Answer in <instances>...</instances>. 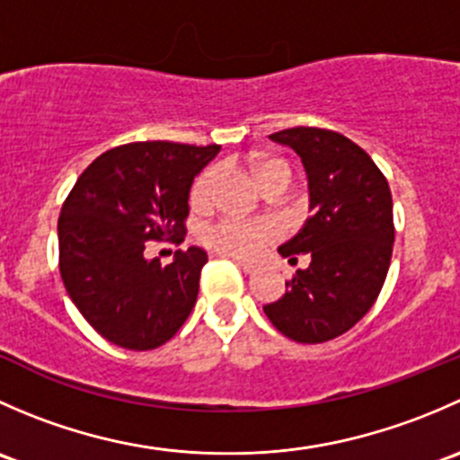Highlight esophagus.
Here are the masks:
<instances>
[{
    "mask_svg": "<svg viewBox=\"0 0 460 460\" xmlns=\"http://www.w3.org/2000/svg\"><path fill=\"white\" fill-rule=\"evenodd\" d=\"M226 258L234 260V262L238 264V267L243 269L244 273H253V269H256V264H253V262H247V260H243V258H235V256H226Z\"/></svg>",
    "mask_w": 460,
    "mask_h": 460,
    "instance_id": "34e87169",
    "label": "esophagus"
}]
</instances>
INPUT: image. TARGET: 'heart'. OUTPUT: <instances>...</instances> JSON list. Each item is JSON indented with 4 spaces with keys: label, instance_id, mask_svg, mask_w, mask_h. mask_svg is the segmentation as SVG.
<instances>
[{
    "label": "heart",
    "instance_id": "1",
    "mask_svg": "<svg viewBox=\"0 0 460 460\" xmlns=\"http://www.w3.org/2000/svg\"><path fill=\"white\" fill-rule=\"evenodd\" d=\"M252 171L267 191L273 189H287L291 182V169L280 157H256L252 162ZM220 166L202 171L191 187V207L202 208L213 207L217 200V193L222 189ZM276 238V229L269 222H243V220H220L216 225H208L202 229V240L211 244L213 249L222 253H229L235 258H253Z\"/></svg>",
    "mask_w": 460,
    "mask_h": 460
}]
</instances>
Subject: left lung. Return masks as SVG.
I'll use <instances>...</instances> for the list:
<instances>
[{
	"instance_id": "8db88e82",
	"label": "left lung",
	"mask_w": 460,
	"mask_h": 460,
	"mask_svg": "<svg viewBox=\"0 0 460 460\" xmlns=\"http://www.w3.org/2000/svg\"><path fill=\"white\" fill-rule=\"evenodd\" d=\"M269 137L303 160L312 217L278 249L291 264L307 253L309 267L262 309L291 341L327 342L349 332L383 289L394 247L392 191L372 157L341 133L296 127Z\"/></svg>"
}]
</instances>
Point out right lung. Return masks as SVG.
<instances>
[{
  "label": "right lung",
  "instance_id": "obj_1",
  "mask_svg": "<svg viewBox=\"0 0 460 460\" xmlns=\"http://www.w3.org/2000/svg\"><path fill=\"white\" fill-rule=\"evenodd\" d=\"M220 146L131 142L102 153L68 193L58 222L59 273L86 323L113 345L146 351L178 333L196 305L207 252L171 264L148 240H184L193 178Z\"/></svg>",
  "mask_w": 460,
  "mask_h": 460
}]
</instances>
